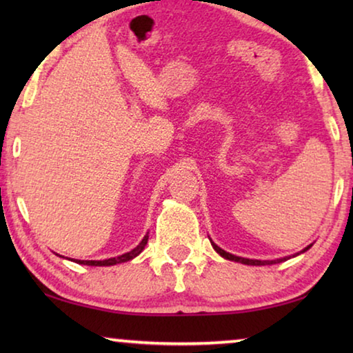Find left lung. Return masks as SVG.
Wrapping results in <instances>:
<instances>
[{
	"label": "left lung",
	"instance_id": "left-lung-1",
	"mask_svg": "<svg viewBox=\"0 0 353 353\" xmlns=\"http://www.w3.org/2000/svg\"><path fill=\"white\" fill-rule=\"evenodd\" d=\"M210 243H212L213 249L216 250V252H218L221 256H223V259H225V260H230V261H236V263H243V265H250V266L276 265V263H282V261H286V260L292 259V256H297V255H301V254H303V252H307V250L313 246V244H308V246H307L305 249H302L301 252H297V254H294V255L283 256V259H277V260H254V259H244V256H238V255H234V254H230V252H225L224 249H221V248L218 246V244H214V243L212 241V238H210Z\"/></svg>",
	"mask_w": 353,
	"mask_h": 353
}]
</instances>
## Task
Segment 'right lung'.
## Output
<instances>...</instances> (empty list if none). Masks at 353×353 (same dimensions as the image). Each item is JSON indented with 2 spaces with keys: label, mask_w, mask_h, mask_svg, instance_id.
Instances as JSON below:
<instances>
[{
  "label": "right lung",
  "mask_w": 353,
  "mask_h": 353,
  "mask_svg": "<svg viewBox=\"0 0 353 353\" xmlns=\"http://www.w3.org/2000/svg\"><path fill=\"white\" fill-rule=\"evenodd\" d=\"M148 238L149 235L146 234L143 236V240L139 243V246L134 248L132 250H129V252L123 254V255H118V256H112V259H107V260H71L74 263H79V265H87V266H113V265H118V263H124V261H129L135 259L137 255H140L143 252V249L148 244ZM62 256V255H59Z\"/></svg>",
  "instance_id": "right-lung-1"
}]
</instances>
